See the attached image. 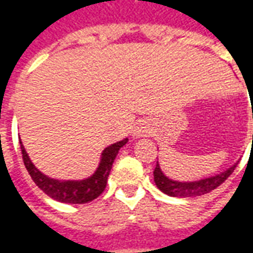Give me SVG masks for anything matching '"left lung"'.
I'll list each match as a JSON object with an SVG mask.
<instances>
[{"label":"left lung","instance_id":"left-lung-1","mask_svg":"<svg viewBox=\"0 0 253 253\" xmlns=\"http://www.w3.org/2000/svg\"><path fill=\"white\" fill-rule=\"evenodd\" d=\"M236 165L237 164H234L233 167H230L229 169H226L222 173H219V175L211 176V177H207V179H203V180L181 183V181H175L172 180V179H168L161 172L160 165L157 164L153 172L154 183H156V186L159 187L160 190L163 191L164 194L169 196H177V198L201 196L221 186L223 181L226 180L229 176L233 173L234 169H236Z\"/></svg>","mask_w":253,"mask_h":253}]
</instances>
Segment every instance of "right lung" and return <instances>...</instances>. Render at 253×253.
Instances as JSON below:
<instances>
[{
	"label": "right lung",
	"mask_w": 253,
	"mask_h": 253,
	"mask_svg": "<svg viewBox=\"0 0 253 253\" xmlns=\"http://www.w3.org/2000/svg\"><path fill=\"white\" fill-rule=\"evenodd\" d=\"M127 138L123 141L111 145L108 148L104 149V152L101 154L100 165L97 170L93 175L85 179V180L74 181H59L55 179H50L46 175H43L41 170L36 168L35 165L31 163L28 154L25 152L23 143L20 141V148H21V154H23V161L28 173L32 177V180L35 181V184L41 188L44 194L62 203H88L93 201L97 196L103 194L105 186H107V179L110 176L111 168L114 164L116 154L119 152V149L126 145Z\"/></svg>",
	"instance_id": "1"
}]
</instances>
